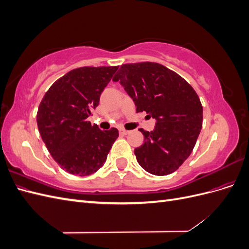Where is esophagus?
I'll return each mask as SVG.
<instances>
[{"instance_id": "1", "label": "esophagus", "mask_w": 249, "mask_h": 249, "mask_svg": "<svg viewBox=\"0 0 249 249\" xmlns=\"http://www.w3.org/2000/svg\"><path fill=\"white\" fill-rule=\"evenodd\" d=\"M119 133L120 135H123V136H125V135L129 134V131H126L124 129H119Z\"/></svg>"}]
</instances>
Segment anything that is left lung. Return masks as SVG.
<instances>
[{"label":"left lung","mask_w":249,"mask_h":249,"mask_svg":"<svg viewBox=\"0 0 249 249\" xmlns=\"http://www.w3.org/2000/svg\"><path fill=\"white\" fill-rule=\"evenodd\" d=\"M113 81L119 82L137 112L156 119L155 129L139 131L144 143L135 148L140 166L155 176L175 172L190 156L202 125V106L189 83L159 63L120 66Z\"/></svg>","instance_id":"8db88e82"}]
</instances>
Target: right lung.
<instances>
[{
    "mask_svg": "<svg viewBox=\"0 0 249 249\" xmlns=\"http://www.w3.org/2000/svg\"><path fill=\"white\" fill-rule=\"evenodd\" d=\"M117 69L72 70L50 87L39 105L37 125L42 141L60 167L71 175L85 177L99 170L118 137L115 127L102 131L87 120Z\"/></svg>",
    "mask_w": 249,
    "mask_h": 249,
    "instance_id": "1",
    "label": "right lung"
}]
</instances>
